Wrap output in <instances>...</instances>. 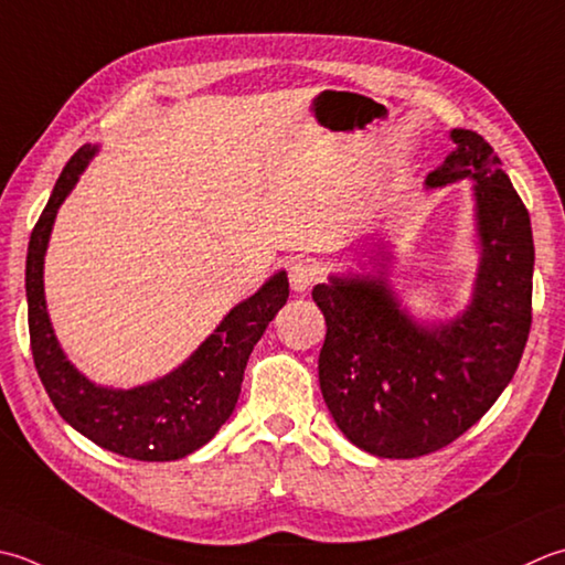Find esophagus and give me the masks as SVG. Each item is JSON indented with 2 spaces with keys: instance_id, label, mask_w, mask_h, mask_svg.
I'll return each instance as SVG.
<instances>
[{
  "instance_id": "esophagus-1",
  "label": "esophagus",
  "mask_w": 565,
  "mask_h": 565,
  "mask_svg": "<svg viewBox=\"0 0 565 565\" xmlns=\"http://www.w3.org/2000/svg\"><path fill=\"white\" fill-rule=\"evenodd\" d=\"M318 279V267L311 259H296L289 267V281L294 291H306Z\"/></svg>"
}]
</instances>
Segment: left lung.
I'll return each mask as SVG.
<instances>
[{
  "label": "left lung",
  "instance_id": "1",
  "mask_svg": "<svg viewBox=\"0 0 565 565\" xmlns=\"http://www.w3.org/2000/svg\"><path fill=\"white\" fill-rule=\"evenodd\" d=\"M456 151L430 188L475 179L482 264L470 308L418 328L384 281L330 279L313 289L326 316L320 392L350 444L380 458L446 448L488 414L522 360L532 328V220L478 131L452 129Z\"/></svg>",
  "mask_w": 565,
  "mask_h": 565
}]
</instances>
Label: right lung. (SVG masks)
<instances>
[{"label":"right lung","mask_w":565,"mask_h":565,"mask_svg":"<svg viewBox=\"0 0 565 565\" xmlns=\"http://www.w3.org/2000/svg\"><path fill=\"white\" fill-rule=\"evenodd\" d=\"M93 153L95 149L85 143L65 163L29 239L26 301L33 364L55 412L99 448L131 460H179L205 446L235 412L252 348L289 298V279L284 271L274 274L257 294L232 308L215 333L169 377L129 392L87 382L65 360L53 335L43 301V254L58 205Z\"/></svg>","instance_id":"obj_1"}]
</instances>
